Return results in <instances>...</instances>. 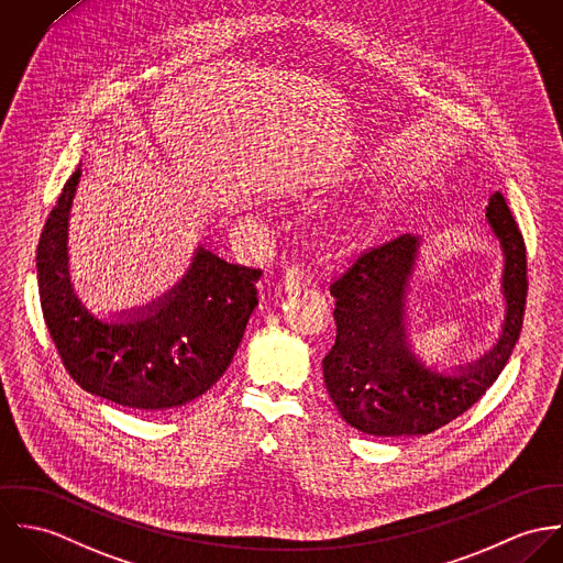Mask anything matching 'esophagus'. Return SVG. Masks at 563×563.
Returning a JSON list of instances; mask_svg holds the SVG:
<instances>
[{
	"instance_id": "esophagus-1",
	"label": "esophagus",
	"mask_w": 563,
	"mask_h": 563,
	"mask_svg": "<svg viewBox=\"0 0 563 563\" xmlns=\"http://www.w3.org/2000/svg\"><path fill=\"white\" fill-rule=\"evenodd\" d=\"M307 285H309V272L300 265H291L283 276V287L287 291H298V289H305Z\"/></svg>"
}]
</instances>
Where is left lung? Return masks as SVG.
Instances as JSON below:
<instances>
[{"label":"left lung","mask_w":563,"mask_h":563,"mask_svg":"<svg viewBox=\"0 0 563 563\" xmlns=\"http://www.w3.org/2000/svg\"><path fill=\"white\" fill-rule=\"evenodd\" d=\"M488 224L505 256L500 289L505 319L497 345L453 372L428 367L406 328V298L421 240L399 235L363 252L330 285L336 339L323 358V379L339 415L369 437H421L466 412L499 377L522 328L527 251L518 224L495 191Z\"/></svg>","instance_id":"obj_1"}]
</instances>
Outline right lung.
<instances>
[{"mask_svg": "<svg viewBox=\"0 0 563 563\" xmlns=\"http://www.w3.org/2000/svg\"><path fill=\"white\" fill-rule=\"evenodd\" d=\"M81 170L66 181L36 251L41 307L68 375L123 408L186 406L229 369L258 305L261 269L198 246L184 278L146 307L99 319L77 298L68 272V216Z\"/></svg>", "mask_w": 563, "mask_h": 563, "instance_id": "right-lung-1", "label": "right lung"}]
</instances>
